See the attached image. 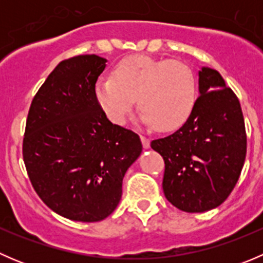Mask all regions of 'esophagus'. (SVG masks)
Returning <instances> with one entry per match:
<instances>
[{"instance_id": "obj_1", "label": "esophagus", "mask_w": 263, "mask_h": 263, "mask_svg": "<svg viewBox=\"0 0 263 263\" xmlns=\"http://www.w3.org/2000/svg\"><path fill=\"white\" fill-rule=\"evenodd\" d=\"M140 139H141V142H142V146L145 148H148L150 147V139H147L146 136H140Z\"/></svg>"}]
</instances>
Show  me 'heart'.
Returning a JSON list of instances; mask_svg holds the SVG:
<instances>
[{
    "instance_id": "heart-1",
    "label": "heart",
    "mask_w": 263,
    "mask_h": 263,
    "mask_svg": "<svg viewBox=\"0 0 263 263\" xmlns=\"http://www.w3.org/2000/svg\"><path fill=\"white\" fill-rule=\"evenodd\" d=\"M95 97L108 118L123 124L136 103L141 121L160 131L181 127L196 102V78L181 61L132 55L117 63L113 78H100Z\"/></svg>"
}]
</instances>
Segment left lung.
Masks as SVG:
<instances>
[{
    "mask_svg": "<svg viewBox=\"0 0 263 263\" xmlns=\"http://www.w3.org/2000/svg\"><path fill=\"white\" fill-rule=\"evenodd\" d=\"M198 91L181 128L151 141L165 163L164 195L185 213L221 205L239 179L247 154L245 118L234 91L209 67L198 71Z\"/></svg>",
    "mask_w": 263,
    "mask_h": 263,
    "instance_id": "obj_1",
    "label": "left lung"
}]
</instances>
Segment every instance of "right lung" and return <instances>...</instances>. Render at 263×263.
Segmentation results:
<instances>
[{
    "label": "right lung",
    "mask_w": 263,
    "mask_h": 263,
    "mask_svg": "<svg viewBox=\"0 0 263 263\" xmlns=\"http://www.w3.org/2000/svg\"><path fill=\"white\" fill-rule=\"evenodd\" d=\"M107 60L75 55L55 66L31 102L23 158L31 185L66 219L94 222L122 197L127 169L142 151L139 135L113 124L95 97Z\"/></svg>",
    "instance_id": "add662e5"
}]
</instances>
